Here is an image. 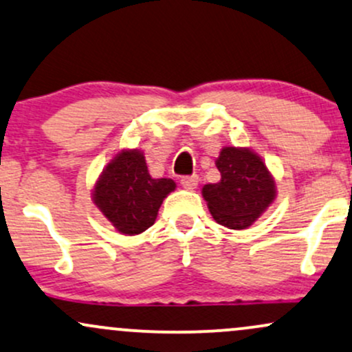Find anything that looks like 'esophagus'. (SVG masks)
<instances>
[{
  "instance_id": "34e87169",
  "label": "esophagus",
  "mask_w": 352,
  "mask_h": 352,
  "mask_svg": "<svg viewBox=\"0 0 352 352\" xmlns=\"http://www.w3.org/2000/svg\"><path fill=\"white\" fill-rule=\"evenodd\" d=\"M197 184H199V177H197L196 175L184 176L183 179H181V186H183L184 189H188V191H192V189H196Z\"/></svg>"
}]
</instances>
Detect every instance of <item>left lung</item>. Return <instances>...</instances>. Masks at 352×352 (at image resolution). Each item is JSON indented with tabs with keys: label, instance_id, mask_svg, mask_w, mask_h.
Segmentation results:
<instances>
[{
	"label": "left lung",
	"instance_id": "1",
	"mask_svg": "<svg viewBox=\"0 0 352 352\" xmlns=\"http://www.w3.org/2000/svg\"><path fill=\"white\" fill-rule=\"evenodd\" d=\"M216 166L221 181L202 188L210 214L229 229H247L275 199L274 177L265 163L245 148H224Z\"/></svg>",
	"mask_w": 352,
	"mask_h": 352
}]
</instances>
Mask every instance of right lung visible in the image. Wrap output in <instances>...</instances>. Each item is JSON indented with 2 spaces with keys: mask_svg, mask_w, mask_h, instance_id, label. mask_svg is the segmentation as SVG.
<instances>
[{
  "mask_svg": "<svg viewBox=\"0 0 352 352\" xmlns=\"http://www.w3.org/2000/svg\"><path fill=\"white\" fill-rule=\"evenodd\" d=\"M173 179H153L140 151H123L103 169L94 201L122 234H142L155 224L161 202L175 191Z\"/></svg>",
  "mask_w": 352,
  "mask_h": 352,
  "instance_id": "1",
  "label": "right lung"
}]
</instances>
